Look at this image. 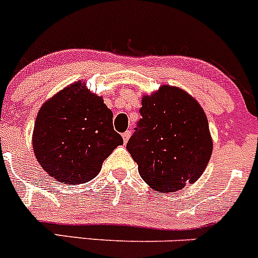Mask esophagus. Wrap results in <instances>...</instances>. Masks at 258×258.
I'll return each instance as SVG.
<instances>
[{
	"mask_svg": "<svg viewBox=\"0 0 258 258\" xmlns=\"http://www.w3.org/2000/svg\"><path fill=\"white\" fill-rule=\"evenodd\" d=\"M131 136H132L131 131H126V132H124V133H122V139H124V143H126V142L129 141Z\"/></svg>",
	"mask_w": 258,
	"mask_h": 258,
	"instance_id": "34e87169",
	"label": "esophagus"
}]
</instances>
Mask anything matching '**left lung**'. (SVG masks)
I'll use <instances>...</instances> for the list:
<instances>
[{"instance_id":"obj_1","label":"left lung","mask_w":258,"mask_h":258,"mask_svg":"<svg viewBox=\"0 0 258 258\" xmlns=\"http://www.w3.org/2000/svg\"><path fill=\"white\" fill-rule=\"evenodd\" d=\"M142 119L126 143L141 177L162 192H175L203 175L213 152L209 125L185 91L162 86L142 100Z\"/></svg>"}]
</instances>
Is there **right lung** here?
Wrapping results in <instances>:
<instances>
[{"label":"right lung","instance_id":"1","mask_svg":"<svg viewBox=\"0 0 258 258\" xmlns=\"http://www.w3.org/2000/svg\"><path fill=\"white\" fill-rule=\"evenodd\" d=\"M120 144L111 110L81 81L46 101L36 116L34 153L44 171L62 183L78 185L96 177Z\"/></svg>","mask_w":258,"mask_h":258}]
</instances>
